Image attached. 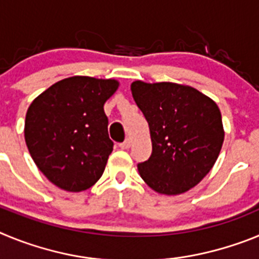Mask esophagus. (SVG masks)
Returning <instances> with one entry per match:
<instances>
[{"instance_id":"1","label":"esophagus","mask_w":259,"mask_h":259,"mask_svg":"<svg viewBox=\"0 0 259 259\" xmlns=\"http://www.w3.org/2000/svg\"><path fill=\"white\" fill-rule=\"evenodd\" d=\"M130 146H131V140H130V139H125L124 143L120 144V145H119V148H120V149H123V150H125V149H128Z\"/></svg>"}]
</instances>
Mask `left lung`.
I'll return each mask as SVG.
<instances>
[{
    "label": "left lung",
    "mask_w": 259,
    "mask_h": 259,
    "mask_svg": "<svg viewBox=\"0 0 259 259\" xmlns=\"http://www.w3.org/2000/svg\"><path fill=\"white\" fill-rule=\"evenodd\" d=\"M131 91L152 140V155L137 164L141 179L166 196L188 192L221 153L224 128L218 105L196 88L168 81L136 80Z\"/></svg>",
    "instance_id": "8db88e82"
}]
</instances>
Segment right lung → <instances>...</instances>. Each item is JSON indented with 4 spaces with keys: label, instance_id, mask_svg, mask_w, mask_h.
I'll return each mask as SVG.
<instances>
[{
    "label": "right lung",
    "instance_id": "1",
    "mask_svg": "<svg viewBox=\"0 0 259 259\" xmlns=\"http://www.w3.org/2000/svg\"><path fill=\"white\" fill-rule=\"evenodd\" d=\"M118 88L115 79L77 75L59 80L31 102L24 122L27 148L56 187L83 192L102 176L113 152L104 105Z\"/></svg>",
    "mask_w": 259,
    "mask_h": 259
}]
</instances>
